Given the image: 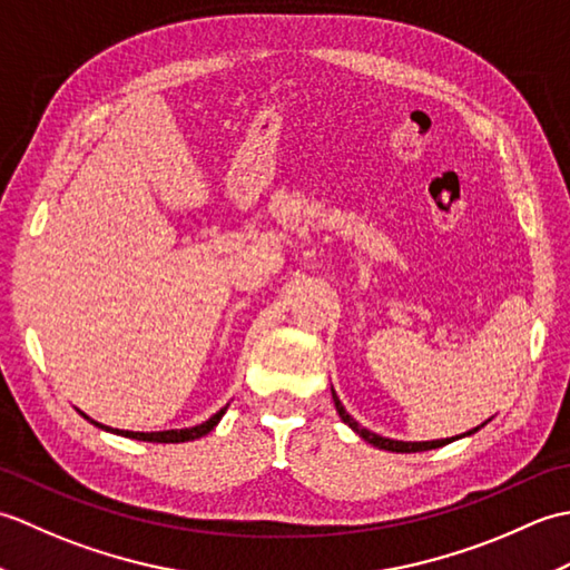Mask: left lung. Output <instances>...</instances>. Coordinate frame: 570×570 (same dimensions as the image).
<instances>
[{
	"label": "left lung",
	"instance_id": "obj_1",
	"mask_svg": "<svg viewBox=\"0 0 570 570\" xmlns=\"http://www.w3.org/2000/svg\"><path fill=\"white\" fill-rule=\"evenodd\" d=\"M331 394H333V402H335V411H337V416H341V421L343 423H347L350 429H353L360 439H365L367 443H372L374 448H380V451H392V453H421V451H431V448H441V445H445V443H451V441H458V439H463V435H470V433H475L478 429H472V431H468V433H460V435H453V439H441V441H426V443H406V441H392V439H384V435H377V433H372V431H367V429H362L360 423L347 414L345 411V406L341 404V399H337V394H335V390L331 386Z\"/></svg>",
	"mask_w": 570,
	"mask_h": 570
}]
</instances>
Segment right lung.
<instances>
[{"label":"right lung","instance_id":"obj_1","mask_svg":"<svg viewBox=\"0 0 570 570\" xmlns=\"http://www.w3.org/2000/svg\"><path fill=\"white\" fill-rule=\"evenodd\" d=\"M227 406L229 404H225L220 411H217V414H213L208 421H203V423H198V426H193V429H171V431H151V433H139V431H122V429H110V426H102V423H98V421H92L90 416H85L82 411V419H88L90 423H95V426L98 429H102V431H112V433H117V435H127V439H137V441H151V443H184V441H196V439H200V435H208L217 423H220V419L225 416V411H227Z\"/></svg>","mask_w":570,"mask_h":570}]
</instances>
